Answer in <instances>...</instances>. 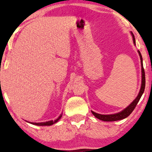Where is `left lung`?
I'll use <instances>...</instances> for the list:
<instances>
[{"mask_svg":"<svg viewBox=\"0 0 152 152\" xmlns=\"http://www.w3.org/2000/svg\"><path fill=\"white\" fill-rule=\"evenodd\" d=\"M131 35H132V37H133L134 45H135V36H134L133 33L132 32H131ZM137 52H138L140 57L141 67H142V84H141L140 90L138 95H137L136 98H135V99L127 107H126L125 109L123 110L120 112H118V113L113 114V115H100V114L96 113V112L91 111L92 114H93L96 118H98V119L102 120V121H118V120L124 119H125V118H126L127 117H129V116L131 114V112L133 111V110L135 109V107H136L137 102H139L141 96L143 94L144 91H145V70H144V68H143L142 57L140 52L139 50L137 51Z\"/></svg>","mask_w":152,"mask_h":152,"instance_id":"left-lung-1","label":"left lung"}]
</instances>
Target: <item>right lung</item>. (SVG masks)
I'll return each instance as SVG.
<instances>
[{
  "mask_svg": "<svg viewBox=\"0 0 152 152\" xmlns=\"http://www.w3.org/2000/svg\"><path fill=\"white\" fill-rule=\"evenodd\" d=\"M61 117H62V115H61L58 117V119L55 120V121H53V120H52V121H46V122H41V123H33V122H31V124H33V125H36V126H51V125H53V124L55 123H56V122L58 121V120L61 119Z\"/></svg>",
  "mask_w": 152,
  "mask_h": 152,
  "instance_id": "obj_1",
  "label": "right lung"
}]
</instances>
